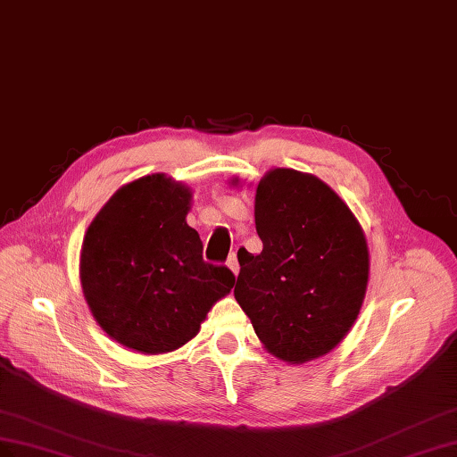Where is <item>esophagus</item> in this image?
<instances>
[{
  "instance_id": "obj_1",
  "label": "esophagus",
  "mask_w": 457,
  "mask_h": 457,
  "mask_svg": "<svg viewBox=\"0 0 457 457\" xmlns=\"http://www.w3.org/2000/svg\"><path fill=\"white\" fill-rule=\"evenodd\" d=\"M228 268H229L233 273H236V276L239 273V262H237V254H236V253L229 254V258H228Z\"/></svg>"
}]
</instances>
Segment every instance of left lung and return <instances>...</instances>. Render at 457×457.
<instances>
[{"label": "left lung", "mask_w": 457, "mask_h": 457, "mask_svg": "<svg viewBox=\"0 0 457 457\" xmlns=\"http://www.w3.org/2000/svg\"><path fill=\"white\" fill-rule=\"evenodd\" d=\"M254 221L262 253L239 249L236 301L270 354L289 363L328 354L354 325L368 289L358 220L316 176L273 168L256 187Z\"/></svg>", "instance_id": "left-lung-1"}]
</instances>
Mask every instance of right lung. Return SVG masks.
Returning a JSON list of instances; mask_svg holds the SVG:
<instances>
[{
  "mask_svg": "<svg viewBox=\"0 0 457 457\" xmlns=\"http://www.w3.org/2000/svg\"><path fill=\"white\" fill-rule=\"evenodd\" d=\"M191 191L164 174L116 191L82 243L80 281L101 329L141 354H164L199 333L236 276L203 260L187 226Z\"/></svg>",
  "mask_w": 457,
  "mask_h": 457,
  "instance_id": "obj_1",
  "label": "right lung"
}]
</instances>
